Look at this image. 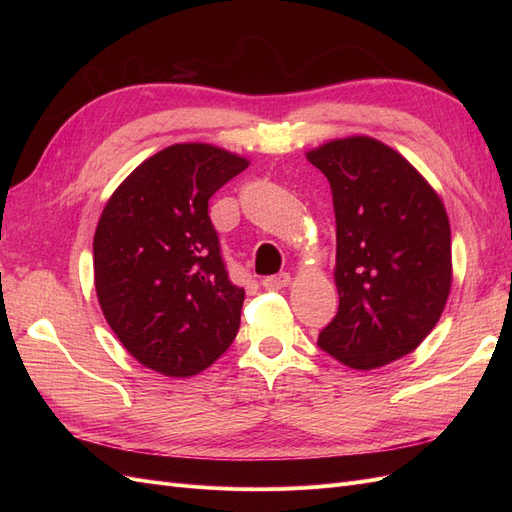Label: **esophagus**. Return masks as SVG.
<instances>
[{"label":"esophagus","instance_id":"1","mask_svg":"<svg viewBox=\"0 0 512 512\" xmlns=\"http://www.w3.org/2000/svg\"><path fill=\"white\" fill-rule=\"evenodd\" d=\"M288 284H290V273H277V275H271L262 280V286H265L267 290H282Z\"/></svg>","mask_w":512,"mask_h":512}]
</instances>
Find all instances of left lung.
I'll list each match as a JSON object with an SVG mask.
<instances>
[{"label":"left lung","instance_id":"1","mask_svg":"<svg viewBox=\"0 0 512 512\" xmlns=\"http://www.w3.org/2000/svg\"><path fill=\"white\" fill-rule=\"evenodd\" d=\"M329 179L337 316L318 346L350 369H378L423 344L453 284L440 194L393 147L365 134L305 153Z\"/></svg>","mask_w":512,"mask_h":512}]
</instances>
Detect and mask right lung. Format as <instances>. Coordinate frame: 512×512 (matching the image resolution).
Listing matches in <instances>:
<instances>
[{
    "mask_svg": "<svg viewBox=\"0 0 512 512\" xmlns=\"http://www.w3.org/2000/svg\"><path fill=\"white\" fill-rule=\"evenodd\" d=\"M250 160L177 143L138 164L106 200L94 235L102 314L143 367L190 378L230 348L245 292L230 284L209 198Z\"/></svg>",
    "mask_w": 512,
    "mask_h": 512,
    "instance_id": "add662e5",
    "label": "right lung"
}]
</instances>
